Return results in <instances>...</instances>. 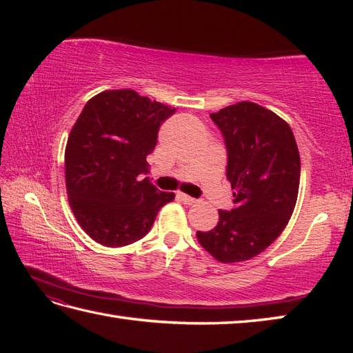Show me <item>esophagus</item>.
Segmentation results:
<instances>
[{"label":"esophagus","instance_id":"1","mask_svg":"<svg viewBox=\"0 0 353 353\" xmlns=\"http://www.w3.org/2000/svg\"><path fill=\"white\" fill-rule=\"evenodd\" d=\"M177 199L181 200V201H183L185 205H196L199 200H196L194 197H190V196H186V194H183V192H177Z\"/></svg>","mask_w":353,"mask_h":353}]
</instances>
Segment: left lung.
<instances>
[{
    "mask_svg": "<svg viewBox=\"0 0 353 353\" xmlns=\"http://www.w3.org/2000/svg\"><path fill=\"white\" fill-rule=\"evenodd\" d=\"M211 118L226 142L235 208L219 211L216 226L196 236L212 258L234 264L264 252L288 224L301 183V154L288 123L256 103L230 104Z\"/></svg>",
    "mask_w": 353,
    "mask_h": 353,
    "instance_id": "obj_1",
    "label": "left lung"
}]
</instances>
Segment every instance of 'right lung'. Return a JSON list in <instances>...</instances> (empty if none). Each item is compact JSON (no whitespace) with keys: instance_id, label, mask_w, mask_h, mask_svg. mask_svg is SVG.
<instances>
[{"instance_id":"add662e5","label":"right lung","mask_w":353,"mask_h":353,"mask_svg":"<svg viewBox=\"0 0 353 353\" xmlns=\"http://www.w3.org/2000/svg\"><path fill=\"white\" fill-rule=\"evenodd\" d=\"M174 112L133 89L103 91L85 104L66 142L65 182L72 214L95 243L138 241L159 209L174 200V192L141 179L157 130Z\"/></svg>"}]
</instances>
